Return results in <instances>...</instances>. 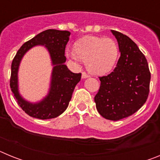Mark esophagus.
Masks as SVG:
<instances>
[{
    "mask_svg": "<svg viewBox=\"0 0 160 160\" xmlns=\"http://www.w3.org/2000/svg\"><path fill=\"white\" fill-rule=\"evenodd\" d=\"M89 77H90L89 74H87L86 72H82V78H89Z\"/></svg>",
    "mask_w": 160,
    "mask_h": 160,
    "instance_id": "1",
    "label": "esophagus"
}]
</instances>
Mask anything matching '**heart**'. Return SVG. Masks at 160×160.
Returning a JSON list of instances; mask_svg holds the SVG:
<instances>
[{
    "label": "heart",
    "mask_w": 160,
    "mask_h": 160,
    "mask_svg": "<svg viewBox=\"0 0 160 160\" xmlns=\"http://www.w3.org/2000/svg\"><path fill=\"white\" fill-rule=\"evenodd\" d=\"M66 56L76 63L86 62L87 70L94 74H104L116 63L118 47L111 38L87 37L76 44L75 50L67 49Z\"/></svg>",
    "instance_id": "b5f03b06"
}]
</instances>
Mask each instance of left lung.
Wrapping results in <instances>:
<instances>
[{"instance_id": "obj_1", "label": "left lung", "mask_w": 160, "mask_h": 160, "mask_svg": "<svg viewBox=\"0 0 160 160\" xmlns=\"http://www.w3.org/2000/svg\"><path fill=\"white\" fill-rule=\"evenodd\" d=\"M121 53L114 71L99 77V90L94 97L96 108L103 118L118 121L135 114L149 94L150 73L143 53L131 38L111 30Z\"/></svg>"}]
</instances>
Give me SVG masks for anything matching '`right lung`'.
<instances>
[{
  "instance_id": "1",
  "label": "right lung",
  "mask_w": 160,
  "mask_h": 160,
  "mask_svg": "<svg viewBox=\"0 0 160 160\" xmlns=\"http://www.w3.org/2000/svg\"><path fill=\"white\" fill-rule=\"evenodd\" d=\"M70 32L57 29H47L38 33L24 43L18 49L11 65L10 88L20 107L29 116L39 119H49L59 116L67 108L75 86L81 80L82 73H74L65 65V49ZM38 44L48 49L54 65L52 84L48 95L38 103H30L19 95L17 85V72L19 62L29 48Z\"/></svg>"
}]
</instances>
